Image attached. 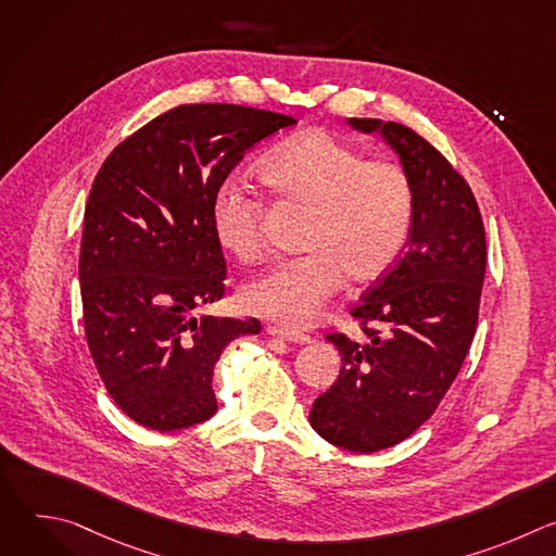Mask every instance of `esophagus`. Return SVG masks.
<instances>
[{
	"label": "esophagus",
	"instance_id": "obj_1",
	"mask_svg": "<svg viewBox=\"0 0 556 556\" xmlns=\"http://www.w3.org/2000/svg\"><path fill=\"white\" fill-rule=\"evenodd\" d=\"M266 332H268V334H273V337H279V339H283V341H290V343H309V341H312V339H309V334L299 332V330H292V328L268 326V328H266Z\"/></svg>",
	"mask_w": 556,
	"mask_h": 556
}]
</instances>
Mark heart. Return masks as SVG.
Returning a JSON list of instances; mask_svg holds the SVG:
<instances>
[{
	"label": "heart",
	"instance_id": "obj_1",
	"mask_svg": "<svg viewBox=\"0 0 556 556\" xmlns=\"http://www.w3.org/2000/svg\"><path fill=\"white\" fill-rule=\"evenodd\" d=\"M257 178L279 204L305 206L299 247L242 290L249 312L286 326L312 324L341 286L374 281L401 257L414 222L409 172L326 131L305 129L275 142ZM211 228L222 251L244 264L266 251V204L242 178H226L211 198Z\"/></svg>",
	"mask_w": 556,
	"mask_h": 556
}]
</instances>
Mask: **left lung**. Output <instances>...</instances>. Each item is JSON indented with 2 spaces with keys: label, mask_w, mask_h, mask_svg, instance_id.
<instances>
[{
  "label": "left lung",
  "mask_w": 556,
  "mask_h": 556,
  "mask_svg": "<svg viewBox=\"0 0 556 556\" xmlns=\"http://www.w3.org/2000/svg\"><path fill=\"white\" fill-rule=\"evenodd\" d=\"M350 125L380 131L401 155L416 211L405 253L352 307L369 341L326 337L343 367L309 425L341 448L374 453L418 431L453 384L478 328L486 232L470 187L427 138L393 121Z\"/></svg>",
  "instance_id": "obj_1"
}]
</instances>
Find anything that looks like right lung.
<instances>
[{
    "instance_id": "obj_1",
    "label": "right lung",
    "mask_w": 556,
    "mask_h": 556,
    "mask_svg": "<svg viewBox=\"0 0 556 556\" xmlns=\"http://www.w3.org/2000/svg\"><path fill=\"white\" fill-rule=\"evenodd\" d=\"M292 125L257 108L178 105L116 144L99 169L78 257L84 328L108 393L134 422L176 431L208 420L224 348L260 334L257 319L193 316L226 294L208 208L244 153Z\"/></svg>"
}]
</instances>
